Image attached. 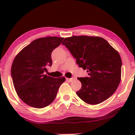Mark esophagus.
<instances>
[{
  "instance_id": "esophagus-1",
  "label": "esophagus",
  "mask_w": 135,
  "mask_h": 135,
  "mask_svg": "<svg viewBox=\"0 0 135 135\" xmlns=\"http://www.w3.org/2000/svg\"><path fill=\"white\" fill-rule=\"evenodd\" d=\"M66 80H69L70 82H72L73 80H74V78H66Z\"/></svg>"
}]
</instances>
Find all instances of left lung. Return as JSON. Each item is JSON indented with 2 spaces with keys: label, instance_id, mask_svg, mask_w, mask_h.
<instances>
[{
  "label": "left lung",
  "instance_id": "8db88e82",
  "mask_svg": "<svg viewBox=\"0 0 135 135\" xmlns=\"http://www.w3.org/2000/svg\"><path fill=\"white\" fill-rule=\"evenodd\" d=\"M88 77H78L81 89L76 94L88 104L97 105L114 93L121 79L122 60L119 52L100 37L72 36L62 42Z\"/></svg>",
  "mask_w": 135,
  "mask_h": 135
}]
</instances>
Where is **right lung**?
I'll list each match as a JSON object with an SVG mask.
<instances>
[{
	"label": "right lung",
	"mask_w": 135,
	"mask_h": 135,
	"mask_svg": "<svg viewBox=\"0 0 135 135\" xmlns=\"http://www.w3.org/2000/svg\"><path fill=\"white\" fill-rule=\"evenodd\" d=\"M63 40L57 37L35 39L14 59L11 70L14 87L18 97L29 106L42 108L50 105L65 80V77L53 78L44 74L46 66L52 65V51Z\"/></svg>",
	"instance_id": "obj_1"
}]
</instances>
